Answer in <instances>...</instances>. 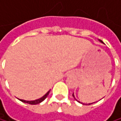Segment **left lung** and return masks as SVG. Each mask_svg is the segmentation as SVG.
<instances>
[{
    "label": "left lung",
    "instance_id": "1",
    "mask_svg": "<svg viewBox=\"0 0 121 121\" xmlns=\"http://www.w3.org/2000/svg\"><path fill=\"white\" fill-rule=\"evenodd\" d=\"M73 98H74V99H76V101H77V99H76V98H75V96H74V95H73ZM91 104H92V103H91Z\"/></svg>",
    "mask_w": 121,
    "mask_h": 121
}]
</instances>
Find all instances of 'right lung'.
Returning a JSON list of instances; mask_svg holds the SVG:
<instances>
[{
    "mask_svg": "<svg viewBox=\"0 0 121 121\" xmlns=\"http://www.w3.org/2000/svg\"><path fill=\"white\" fill-rule=\"evenodd\" d=\"M49 92L50 91H48L43 97H42L40 99H38L36 100H34V101H26V100H24V99H19L20 101H22V102H24V103H27V104H38L40 102H42L43 100H45V99L48 97V95H49Z\"/></svg>",
    "mask_w": 121,
    "mask_h": 121,
    "instance_id": "1",
    "label": "right lung"
}]
</instances>
